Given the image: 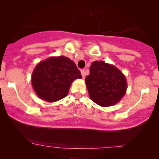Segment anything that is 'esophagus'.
<instances>
[{"instance_id": "obj_1", "label": "esophagus", "mask_w": 159, "mask_h": 159, "mask_svg": "<svg viewBox=\"0 0 159 159\" xmlns=\"http://www.w3.org/2000/svg\"><path fill=\"white\" fill-rule=\"evenodd\" d=\"M81 75H82V77H83V78H85L86 75H85V72L84 70H81Z\"/></svg>"}]
</instances>
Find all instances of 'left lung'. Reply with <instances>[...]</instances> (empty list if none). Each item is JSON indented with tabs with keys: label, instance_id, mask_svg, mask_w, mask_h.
Returning <instances> with one entry per match:
<instances>
[{
	"label": "left lung",
	"instance_id": "obj_1",
	"mask_svg": "<svg viewBox=\"0 0 159 159\" xmlns=\"http://www.w3.org/2000/svg\"><path fill=\"white\" fill-rule=\"evenodd\" d=\"M85 82L90 98L102 107L119 102L126 92L125 75L114 66L103 61H94L91 64Z\"/></svg>",
	"mask_w": 159,
	"mask_h": 159
}]
</instances>
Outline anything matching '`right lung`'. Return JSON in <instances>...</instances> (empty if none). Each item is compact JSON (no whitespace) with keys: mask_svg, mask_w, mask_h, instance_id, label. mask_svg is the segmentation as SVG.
Returning <instances> with one entry per match:
<instances>
[{"mask_svg":"<svg viewBox=\"0 0 159 159\" xmlns=\"http://www.w3.org/2000/svg\"><path fill=\"white\" fill-rule=\"evenodd\" d=\"M81 78L75 63L69 58L52 57L36 65L31 82L38 97L54 102L66 97L72 81Z\"/></svg>","mask_w":159,"mask_h":159,"instance_id":"obj_1","label":"right lung"}]
</instances>
